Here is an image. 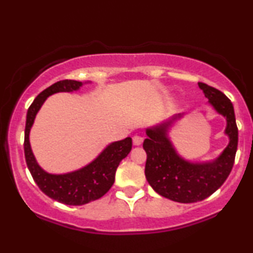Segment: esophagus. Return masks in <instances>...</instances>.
I'll return each mask as SVG.
<instances>
[{"mask_svg": "<svg viewBox=\"0 0 253 253\" xmlns=\"http://www.w3.org/2000/svg\"><path fill=\"white\" fill-rule=\"evenodd\" d=\"M142 141H144V138H142V136H140V135L133 136V144H134L135 146L141 145Z\"/></svg>", "mask_w": 253, "mask_h": 253, "instance_id": "obj_1", "label": "esophagus"}]
</instances>
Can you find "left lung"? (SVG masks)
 <instances>
[{"instance_id": "8db88e82", "label": "left lung", "mask_w": 253, "mask_h": 253, "mask_svg": "<svg viewBox=\"0 0 253 253\" xmlns=\"http://www.w3.org/2000/svg\"><path fill=\"white\" fill-rule=\"evenodd\" d=\"M198 86L214 111L226 118L225 134L229 136V145L220 156L212 161L192 163L176 152L169 138V129L182 114L173 115L165 123L146 129L147 138L144 141L147 153L145 175L148 184L160 196L184 204L202 202L224 184L233 167L238 146L232 102L224 93L209 84L199 82Z\"/></svg>"}]
</instances>
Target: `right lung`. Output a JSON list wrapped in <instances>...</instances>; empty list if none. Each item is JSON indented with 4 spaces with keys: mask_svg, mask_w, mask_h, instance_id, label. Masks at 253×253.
Wrapping results in <instances>:
<instances>
[{
    "mask_svg": "<svg viewBox=\"0 0 253 253\" xmlns=\"http://www.w3.org/2000/svg\"><path fill=\"white\" fill-rule=\"evenodd\" d=\"M82 82L62 80L45 88L33 101L27 112L24 129V157L27 166L40 190L51 199L66 205H84L106 194L114 184L115 172L120 161L132 150V138L109 144L92 163L65 174H51L41 169L33 154L29 133L38 112L48 96L59 92H74L82 87Z\"/></svg>",
    "mask_w": 253,
    "mask_h": 253,
    "instance_id": "right-lung-1",
    "label": "right lung"
}]
</instances>
